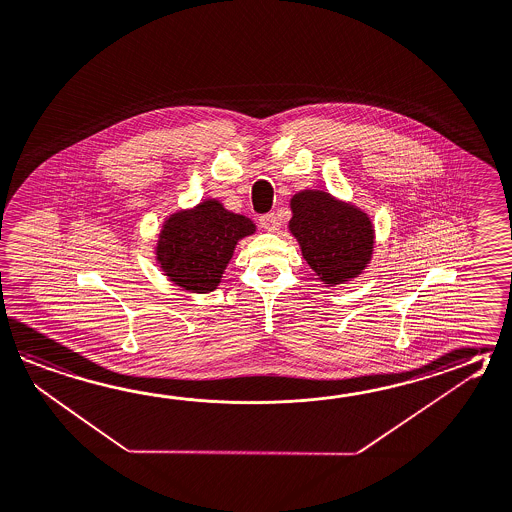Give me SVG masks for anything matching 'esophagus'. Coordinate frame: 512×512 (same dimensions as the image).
<instances>
[{
	"mask_svg": "<svg viewBox=\"0 0 512 512\" xmlns=\"http://www.w3.org/2000/svg\"><path fill=\"white\" fill-rule=\"evenodd\" d=\"M262 228L266 231H275L279 228V220L275 217V213H266V215H262L261 219Z\"/></svg>",
	"mask_w": 512,
	"mask_h": 512,
	"instance_id": "obj_1",
	"label": "esophagus"
}]
</instances>
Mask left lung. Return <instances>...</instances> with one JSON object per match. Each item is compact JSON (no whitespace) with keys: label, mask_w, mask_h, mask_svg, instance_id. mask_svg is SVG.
Masks as SVG:
<instances>
[{"label":"left lung","mask_w":512,"mask_h":512,"mask_svg":"<svg viewBox=\"0 0 512 512\" xmlns=\"http://www.w3.org/2000/svg\"><path fill=\"white\" fill-rule=\"evenodd\" d=\"M290 208L288 228L324 284H343L363 273L374 251V226L365 211L319 189L295 193Z\"/></svg>","instance_id":"1"}]
</instances>
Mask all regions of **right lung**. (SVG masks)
Returning <instances> with one entry per match:
<instances>
[{
	"mask_svg": "<svg viewBox=\"0 0 512 512\" xmlns=\"http://www.w3.org/2000/svg\"><path fill=\"white\" fill-rule=\"evenodd\" d=\"M255 230L253 220L231 213L219 200L206 199L169 215L158 235L157 262L182 290L213 292L237 242Z\"/></svg>",
	"mask_w": 512,
	"mask_h": 512,
	"instance_id": "right-lung-1",
	"label": "right lung"
}]
</instances>
